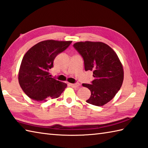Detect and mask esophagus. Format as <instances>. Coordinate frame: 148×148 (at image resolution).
<instances>
[{
    "instance_id": "obj_1",
    "label": "esophagus",
    "mask_w": 148,
    "mask_h": 148,
    "mask_svg": "<svg viewBox=\"0 0 148 148\" xmlns=\"http://www.w3.org/2000/svg\"><path fill=\"white\" fill-rule=\"evenodd\" d=\"M69 85H70L71 87H73V88H78V87H79L80 84H69Z\"/></svg>"
}]
</instances>
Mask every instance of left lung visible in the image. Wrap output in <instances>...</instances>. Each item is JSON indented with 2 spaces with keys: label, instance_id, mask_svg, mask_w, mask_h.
Segmentation results:
<instances>
[{
  "label": "left lung",
  "instance_id": "1",
  "mask_svg": "<svg viewBox=\"0 0 148 148\" xmlns=\"http://www.w3.org/2000/svg\"><path fill=\"white\" fill-rule=\"evenodd\" d=\"M73 46L83 57L85 70L92 71L95 78L91 84H82L91 92L86 102L103 106L116 96L122 86V63L112 48L103 42L80 41Z\"/></svg>",
  "mask_w": 148,
  "mask_h": 148
}]
</instances>
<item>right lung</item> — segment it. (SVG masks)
Here are the masks:
<instances>
[{
  "instance_id": "1",
  "label": "right lung",
  "mask_w": 148,
  "mask_h": 148,
  "mask_svg": "<svg viewBox=\"0 0 148 148\" xmlns=\"http://www.w3.org/2000/svg\"><path fill=\"white\" fill-rule=\"evenodd\" d=\"M71 41L45 40L32 47L24 55L18 71V82L29 98L38 101L57 98L67 84L50 77L49 70L57 54L63 52Z\"/></svg>"
}]
</instances>
